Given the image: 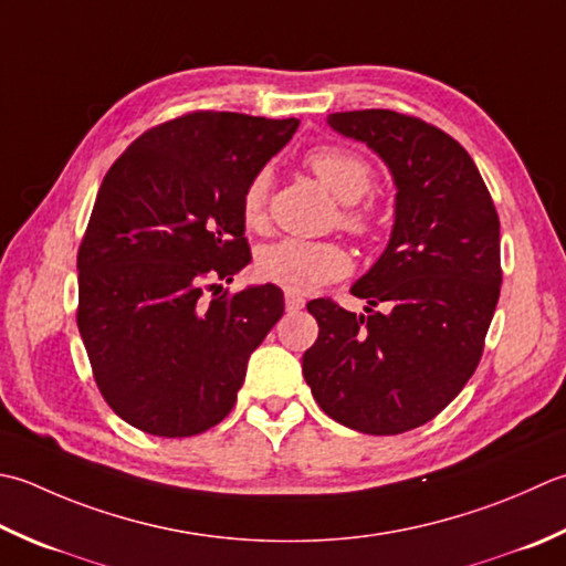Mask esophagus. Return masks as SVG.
<instances>
[{"label": "esophagus", "instance_id": "1", "mask_svg": "<svg viewBox=\"0 0 566 566\" xmlns=\"http://www.w3.org/2000/svg\"><path fill=\"white\" fill-rule=\"evenodd\" d=\"M284 304H286V312H298V308H304L306 298L294 294V292H286V294H284Z\"/></svg>", "mask_w": 566, "mask_h": 566}]
</instances>
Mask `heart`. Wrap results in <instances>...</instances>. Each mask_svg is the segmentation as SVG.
<instances>
[{
  "instance_id": "1",
  "label": "heart",
  "mask_w": 566,
  "mask_h": 566,
  "mask_svg": "<svg viewBox=\"0 0 566 566\" xmlns=\"http://www.w3.org/2000/svg\"><path fill=\"white\" fill-rule=\"evenodd\" d=\"M306 169L334 193L340 203L353 206L373 188V169L360 154L343 147H316L304 157ZM272 174L268 169L258 171L242 193V220L250 228H262L268 223ZM343 223L353 232H365L370 218L365 210H348ZM350 270L348 254L334 242H314L284 238L280 242L262 248L258 254V274L286 292L308 294L321 284L346 276Z\"/></svg>"
}]
</instances>
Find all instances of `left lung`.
I'll return each mask as SVG.
<instances>
[{"label":"left lung","instance_id":"obj_1","mask_svg":"<svg viewBox=\"0 0 566 566\" xmlns=\"http://www.w3.org/2000/svg\"><path fill=\"white\" fill-rule=\"evenodd\" d=\"M390 169L395 223L373 268L350 286L353 314L308 302L318 338L304 380L338 424L402 434L427 424L475 370L501 296V223L469 151L447 132L392 109L326 117ZM382 303V313L373 305Z\"/></svg>","mask_w":566,"mask_h":566}]
</instances>
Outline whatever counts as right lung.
Returning a JSON list of instances; mask_svg holds the SVG:
<instances>
[{"instance_id": "right-lung-1", "label": "right lung", "mask_w": 566, "mask_h": 566, "mask_svg": "<svg viewBox=\"0 0 566 566\" xmlns=\"http://www.w3.org/2000/svg\"><path fill=\"white\" fill-rule=\"evenodd\" d=\"M296 127L191 113L144 132L109 166L77 250V331L127 424L176 439L230 415L284 294L252 284L230 296L210 282H232L252 260L242 193Z\"/></svg>"}]
</instances>
